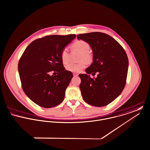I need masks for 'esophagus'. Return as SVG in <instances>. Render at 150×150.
<instances>
[{"label": "esophagus", "instance_id": "obj_1", "mask_svg": "<svg viewBox=\"0 0 150 150\" xmlns=\"http://www.w3.org/2000/svg\"><path fill=\"white\" fill-rule=\"evenodd\" d=\"M73 75H74V76H78V74H76V73H73Z\"/></svg>", "mask_w": 150, "mask_h": 150}]
</instances>
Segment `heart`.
I'll list each match as a JSON object with an SVG mask.
<instances>
[{
  "mask_svg": "<svg viewBox=\"0 0 150 150\" xmlns=\"http://www.w3.org/2000/svg\"><path fill=\"white\" fill-rule=\"evenodd\" d=\"M71 47L72 49L77 50L81 53L79 60L82 61L76 64L70 63L68 64L66 66V69L67 71L72 72L79 73L86 68L87 65L86 60L87 62H90L93 60V56L89 52L90 50V45L85 40H79L74 42ZM60 57L64 64H67L69 62V53L67 48H64L61 50ZM84 59L86 60L85 61Z\"/></svg>",
  "mask_w": 150,
  "mask_h": 150,
  "instance_id": "heart-1",
  "label": "heart"
}]
</instances>
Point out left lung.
I'll return each instance as SVG.
<instances>
[{
  "label": "left lung",
  "mask_w": 150,
  "mask_h": 150,
  "mask_svg": "<svg viewBox=\"0 0 150 150\" xmlns=\"http://www.w3.org/2000/svg\"><path fill=\"white\" fill-rule=\"evenodd\" d=\"M78 40L86 41L93 51V62L79 74V86L82 97L95 107L105 106L117 98L123 90L127 78L129 61L120 43L110 35L98 32L77 35ZM98 77L91 79L90 74Z\"/></svg>",
  "instance_id": "8db88e82"
}]
</instances>
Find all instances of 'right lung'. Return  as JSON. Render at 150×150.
<instances>
[{"instance_id":"obj_1","label":"right lung","mask_w":150,"mask_h":150,"mask_svg":"<svg viewBox=\"0 0 150 150\" xmlns=\"http://www.w3.org/2000/svg\"><path fill=\"white\" fill-rule=\"evenodd\" d=\"M76 35H49L33 41L18 62V69L22 88L37 105L43 108L58 105L73 77L65 69L60 54ZM56 71L57 76L51 75Z\"/></svg>"}]
</instances>
